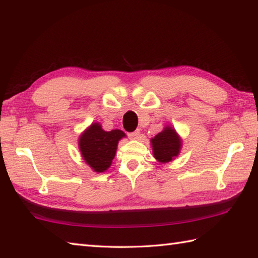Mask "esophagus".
I'll list each match as a JSON object with an SVG mask.
<instances>
[{
    "mask_svg": "<svg viewBox=\"0 0 258 258\" xmlns=\"http://www.w3.org/2000/svg\"><path fill=\"white\" fill-rule=\"evenodd\" d=\"M140 137V130L134 131V132L128 133V138L130 139H138Z\"/></svg>",
    "mask_w": 258,
    "mask_h": 258,
    "instance_id": "obj_1",
    "label": "esophagus"
}]
</instances>
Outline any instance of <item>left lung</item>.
<instances>
[{"label": "left lung", "mask_w": 258, "mask_h": 258, "mask_svg": "<svg viewBox=\"0 0 258 258\" xmlns=\"http://www.w3.org/2000/svg\"><path fill=\"white\" fill-rule=\"evenodd\" d=\"M154 158L160 162H169L178 156L180 149V140L175 130L166 127L151 140Z\"/></svg>", "instance_id": "left-lung-1"}]
</instances>
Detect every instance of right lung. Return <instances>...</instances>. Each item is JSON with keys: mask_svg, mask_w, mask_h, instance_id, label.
I'll return each mask as SVG.
<instances>
[{"mask_svg": "<svg viewBox=\"0 0 258 258\" xmlns=\"http://www.w3.org/2000/svg\"><path fill=\"white\" fill-rule=\"evenodd\" d=\"M123 137L125 133L120 130L105 132L98 123L92 124L81 135L79 142L83 159L95 171H105L111 165L117 144Z\"/></svg>", "mask_w": 258, "mask_h": 258, "instance_id": "1", "label": "right lung"}]
</instances>
